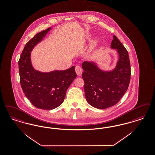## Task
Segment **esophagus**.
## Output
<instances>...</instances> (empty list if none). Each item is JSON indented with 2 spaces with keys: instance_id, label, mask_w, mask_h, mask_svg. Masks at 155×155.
Returning a JSON list of instances; mask_svg holds the SVG:
<instances>
[{
  "instance_id": "esophagus-1",
  "label": "esophagus",
  "mask_w": 155,
  "mask_h": 155,
  "mask_svg": "<svg viewBox=\"0 0 155 155\" xmlns=\"http://www.w3.org/2000/svg\"><path fill=\"white\" fill-rule=\"evenodd\" d=\"M75 71L77 74L78 75H79V76L81 75L82 73V68H81L80 66H75Z\"/></svg>"
}]
</instances>
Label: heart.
I'll return each mask as SVG.
<instances>
[{
  "label": "heart",
  "instance_id": "1",
  "mask_svg": "<svg viewBox=\"0 0 155 155\" xmlns=\"http://www.w3.org/2000/svg\"><path fill=\"white\" fill-rule=\"evenodd\" d=\"M97 43V40H96V41H94L93 42V45H92V48H93L96 45Z\"/></svg>",
  "mask_w": 155,
  "mask_h": 155
}]
</instances>
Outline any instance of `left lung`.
I'll return each instance as SVG.
<instances>
[{
  "label": "left lung",
  "mask_w": 155,
  "mask_h": 155,
  "mask_svg": "<svg viewBox=\"0 0 155 155\" xmlns=\"http://www.w3.org/2000/svg\"><path fill=\"white\" fill-rule=\"evenodd\" d=\"M111 47L117 49L119 55L117 66L112 71H103L93 62L82 64L87 102L99 109L107 108L118 103L130 83L131 68L127 51L115 35Z\"/></svg>",
  "instance_id": "left-lung-1"
}]
</instances>
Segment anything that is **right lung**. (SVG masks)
<instances>
[{"instance_id": "obj_1", "label": "right lung", "mask_w": 155, "mask_h": 155, "mask_svg": "<svg viewBox=\"0 0 155 155\" xmlns=\"http://www.w3.org/2000/svg\"><path fill=\"white\" fill-rule=\"evenodd\" d=\"M50 29L38 33L26 43L18 61L20 84L25 96L35 107L46 110L62 104L67 89L77 77L74 66L49 73L40 72L33 68L31 52Z\"/></svg>"}]
</instances>
